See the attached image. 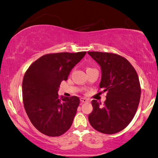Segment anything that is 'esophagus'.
Here are the masks:
<instances>
[{"mask_svg": "<svg viewBox=\"0 0 158 158\" xmlns=\"http://www.w3.org/2000/svg\"><path fill=\"white\" fill-rule=\"evenodd\" d=\"M81 101L82 102L85 103V102H87L88 101V100H87L86 98H81Z\"/></svg>", "mask_w": 158, "mask_h": 158, "instance_id": "obj_1", "label": "esophagus"}]
</instances>
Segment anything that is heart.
<instances>
[{
  "mask_svg": "<svg viewBox=\"0 0 158 158\" xmlns=\"http://www.w3.org/2000/svg\"><path fill=\"white\" fill-rule=\"evenodd\" d=\"M89 69H92V68H90V67H88V68H87L86 71H87V70H89Z\"/></svg>",
  "mask_w": 158,
  "mask_h": 158,
  "instance_id": "1",
  "label": "heart"
}]
</instances>
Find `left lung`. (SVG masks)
<instances>
[{"label":"left lung","mask_w":158,"mask_h":158,"mask_svg":"<svg viewBox=\"0 0 158 158\" xmlns=\"http://www.w3.org/2000/svg\"><path fill=\"white\" fill-rule=\"evenodd\" d=\"M100 65L99 88L106 92L104 105L92 101L93 110L88 116L94 129L105 134H114L129 124L136 113L141 88L133 65L124 57L113 53L88 52Z\"/></svg>","instance_id":"1"}]
</instances>
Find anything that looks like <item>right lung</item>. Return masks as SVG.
I'll use <instances>...</instances> for the list:
<instances>
[{
	"label": "right lung",
	"mask_w": 158,
	"mask_h": 158,
	"mask_svg": "<svg viewBox=\"0 0 158 158\" xmlns=\"http://www.w3.org/2000/svg\"><path fill=\"white\" fill-rule=\"evenodd\" d=\"M86 54L56 53L41 56L30 65L23 81L24 107L34 127L43 134L59 136L71 128L80 99L60 97V82Z\"/></svg>",
	"instance_id": "right-lung-1"
}]
</instances>
